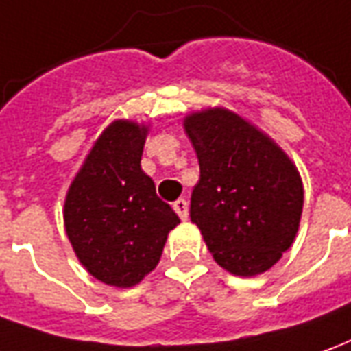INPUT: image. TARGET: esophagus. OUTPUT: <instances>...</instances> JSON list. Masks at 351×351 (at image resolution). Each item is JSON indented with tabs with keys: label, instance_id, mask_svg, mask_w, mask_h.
<instances>
[{
	"label": "esophagus",
	"instance_id": "esophagus-1",
	"mask_svg": "<svg viewBox=\"0 0 351 351\" xmlns=\"http://www.w3.org/2000/svg\"><path fill=\"white\" fill-rule=\"evenodd\" d=\"M173 210H176V214L181 217V219H187L189 216V204H187V200L185 199H178L173 202Z\"/></svg>",
	"mask_w": 351,
	"mask_h": 351
}]
</instances>
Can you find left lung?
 I'll list each match as a JSON object with an SVG mask.
<instances>
[{
	"label": "left lung",
	"mask_w": 351,
	"mask_h": 351,
	"mask_svg": "<svg viewBox=\"0 0 351 351\" xmlns=\"http://www.w3.org/2000/svg\"><path fill=\"white\" fill-rule=\"evenodd\" d=\"M200 166L189 216L221 267L252 277L267 271L298 231L304 189L287 154L223 108L185 120Z\"/></svg>",
	"instance_id": "left-lung-1"
}]
</instances>
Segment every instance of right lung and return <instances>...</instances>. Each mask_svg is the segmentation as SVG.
<instances>
[{
	"instance_id": "right-lung-1",
	"label": "right lung",
	"mask_w": 351,
	"mask_h": 351,
	"mask_svg": "<svg viewBox=\"0 0 351 351\" xmlns=\"http://www.w3.org/2000/svg\"><path fill=\"white\" fill-rule=\"evenodd\" d=\"M145 134L132 122L108 125L64 202L66 235L80 262L95 279L122 289L156 267L180 223L141 170Z\"/></svg>"
}]
</instances>
